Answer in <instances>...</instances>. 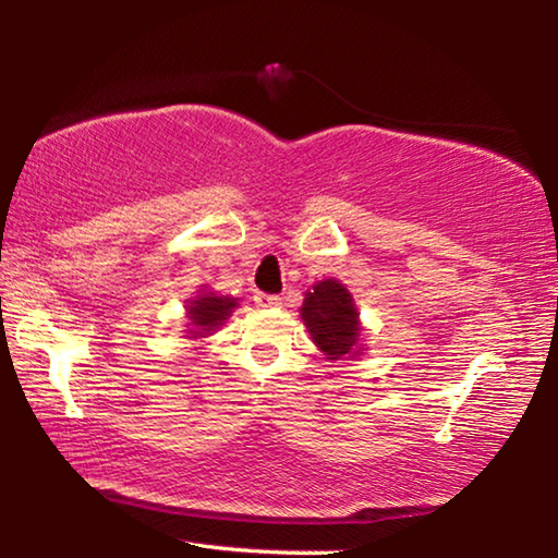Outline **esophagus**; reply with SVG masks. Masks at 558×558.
Instances as JSON below:
<instances>
[{
  "mask_svg": "<svg viewBox=\"0 0 558 558\" xmlns=\"http://www.w3.org/2000/svg\"><path fill=\"white\" fill-rule=\"evenodd\" d=\"M253 302L263 310H276L282 305V300L278 295H266V292H256V295H253Z\"/></svg>",
  "mask_w": 558,
  "mask_h": 558,
  "instance_id": "34e87169",
  "label": "esophagus"
}]
</instances>
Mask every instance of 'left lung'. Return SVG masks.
<instances>
[{"label":"left lung","instance_id":"left-lung-1","mask_svg":"<svg viewBox=\"0 0 558 558\" xmlns=\"http://www.w3.org/2000/svg\"><path fill=\"white\" fill-rule=\"evenodd\" d=\"M300 317L307 327L310 339L329 362L364 354V327L352 292L344 288V282L337 278L317 280L305 292Z\"/></svg>","mask_w":558,"mask_h":558}]
</instances>
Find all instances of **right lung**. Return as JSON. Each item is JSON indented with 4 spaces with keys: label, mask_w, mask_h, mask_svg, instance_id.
Segmentation results:
<instances>
[{
    "label": "right lung",
    "mask_w": 558,
    "mask_h": 558,
    "mask_svg": "<svg viewBox=\"0 0 558 558\" xmlns=\"http://www.w3.org/2000/svg\"><path fill=\"white\" fill-rule=\"evenodd\" d=\"M186 339H204L226 325V319L239 307V298L219 295L211 288H199L192 298L186 300Z\"/></svg>",
    "instance_id": "add662e5"
}]
</instances>
